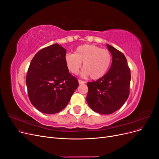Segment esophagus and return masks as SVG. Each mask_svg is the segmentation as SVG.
I'll return each mask as SVG.
<instances>
[{"mask_svg":"<svg viewBox=\"0 0 159 159\" xmlns=\"http://www.w3.org/2000/svg\"><path fill=\"white\" fill-rule=\"evenodd\" d=\"M78 83H79V84H85V81L79 80H78Z\"/></svg>","mask_w":159,"mask_h":159,"instance_id":"34e87169","label":"esophagus"}]
</instances>
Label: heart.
Instances as JSON below:
<instances>
[{
    "label": "heart",
    "instance_id": "obj_1",
    "mask_svg": "<svg viewBox=\"0 0 159 159\" xmlns=\"http://www.w3.org/2000/svg\"><path fill=\"white\" fill-rule=\"evenodd\" d=\"M111 54L102 48L93 44H83L76 48L74 53L65 56V61L71 73L76 74L83 63V75H89L93 80L102 78L111 64Z\"/></svg>",
    "mask_w": 159,
    "mask_h": 159
}]
</instances>
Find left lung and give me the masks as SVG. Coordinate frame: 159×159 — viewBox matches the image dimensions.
Instances as JSON below:
<instances>
[{"label": "left lung", "mask_w": 159, "mask_h": 159, "mask_svg": "<svg viewBox=\"0 0 159 159\" xmlns=\"http://www.w3.org/2000/svg\"><path fill=\"white\" fill-rule=\"evenodd\" d=\"M112 56L107 73L96 81L88 82L86 100L89 107L100 114H111L121 108L128 99L131 73L123 53L106 44Z\"/></svg>", "instance_id": "left-lung-1"}]
</instances>
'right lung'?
<instances>
[{
	"label": "right lung",
	"instance_id": "obj_1",
	"mask_svg": "<svg viewBox=\"0 0 159 159\" xmlns=\"http://www.w3.org/2000/svg\"><path fill=\"white\" fill-rule=\"evenodd\" d=\"M66 50L58 44L38 52L32 60L26 78L32 105L40 112L54 114L64 109L78 88V80L69 72Z\"/></svg>",
	"mask_w": 159,
	"mask_h": 159
}]
</instances>
